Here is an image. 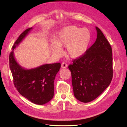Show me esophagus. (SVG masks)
Masks as SVG:
<instances>
[{"label": "esophagus", "mask_w": 127, "mask_h": 127, "mask_svg": "<svg viewBox=\"0 0 127 127\" xmlns=\"http://www.w3.org/2000/svg\"><path fill=\"white\" fill-rule=\"evenodd\" d=\"M61 66H62V68H65L67 67L68 64H66V63H65V62H63V63H62V64H61Z\"/></svg>", "instance_id": "1"}]
</instances>
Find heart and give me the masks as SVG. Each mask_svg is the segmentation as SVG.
Instances as JSON below:
<instances>
[{"label":"heart","instance_id":"heart-1","mask_svg":"<svg viewBox=\"0 0 127 127\" xmlns=\"http://www.w3.org/2000/svg\"><path fill=\"white\" fill-rule=\"evenodd\" d=\"M91 40V33L86 28L76 26H69L60 32L57 44L51 46L53 53L60 55L62 54L61 47H66V53L72 59L80 58L86 52Z\"/></svg>","mask_w":127,"mask_h":127}]
</instances>
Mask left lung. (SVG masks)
<instances>
[{"label":"left lung","instance_id":"1","mask_svg":"<svg viewBox=\"0 0 127 127\" xmlns=\"http://www.w3.org/2000/svg\"><path fill=\"white\" fill-rule=\"evenodd\" d=\"M96 29V41L84 55L68 66L74 95L82 102H89L97 98L113 78L112 49L102 31L97 27Z\"/></svg>","mask_w":127,"mask_h":127}]
</instances>
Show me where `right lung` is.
Returning <instances> with one entry per match:
<instances>
[{
  "mask_svg": "<svg viewBox=\"0 0 127 127\" xmlns=\"http://www.w3.org/2000/svg\"><path fill=\"white\" fill-rule=\"evenodd\" d=\"M32 29V27L26 30L14 42L9 54V67L14 86L19 93L34 104L44 105L53 97L54 82L61 64H46L30 69L19 65L14 58L13 50Z\"/></svg>",
  "mask_w": 127,
  "mask_h": 127,
  "instance_id": "add662e5",
  "label": "right lung"
}]
</instances>
